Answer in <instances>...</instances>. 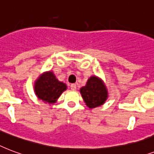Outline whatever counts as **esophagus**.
<instances>
[{"instance_id": "obj_1", "label": "esophagus", "mask_w": 154, "mask_h": 154, "mask_svg": "<svg viewBox=\"0 0 154 154\" xmlns=\"http://www.w3.org/2000/svg\"><path fill=\"white\" fill-rule=\"evenodd\" d=\"M71 90H76V84H75V83H73V84H71Z\"/></svg>"}]
</instances>
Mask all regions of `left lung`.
Masks as SVG:
<instances>
[{
  "instance_id": "8db88e82",
  "label": "left lung",
  "mask_w": 154,
  "mask_h": 154,
  "mask_svg": "<svg viewBox=\"0 0 154 154\" xmlns=\"http://www.w3.org/2000/svg\"><path fill=\"white\" fill-rule=\"evenodd\" d=\"M80 93L88 108L102 105L108 97V91L103 82L96 76H91L86 86L81 88Z\"/></svg>"
}]
</instances>
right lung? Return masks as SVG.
<instances>
[{"mask_svg": "<svg viewBox=\"0 0 154 154\" xmlns=\"http://www.w3.org/2000/svg\"><path fill=\"white\" fill-rule=\"evenodd\" d=\"M66 89V84L59 82L51 71L42 75L34 86V91L38 99L49 103H54Z\"/></svg>", "mask_w": 154, "mask_h": 154, "instance_id": "1", "label": "right lung"}]
</instances>
